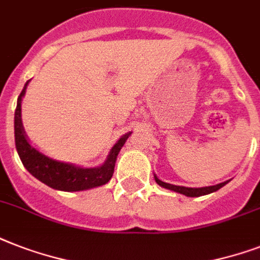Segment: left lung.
Wrapping results in <instances>:
<instances>
[{
    "label": "left lung",
    "instance_id": "left-lung-1",
    "mask_svg": "<svg viewBox=\"0 0 260 260\" xmlns=\"http://www.w3.org/2000/svg\"><path fill=\"white\" fill-rule=\"evenodd\" d=\"M155 182L158 183L159 186H162L165 189L173 190L175 193H181L186 197H201V196H206V194L214 193V191H217L218 189H221L222 186H225L228 182L231 181H225L221 182V183H217V185L213 186H204V187H186V186H178V185H173V183H167V182L160 181L158 177H156V174H154Z\"/></svg>",
    "mask_w": 260,
    "mask_h": 260
}]
</instances>
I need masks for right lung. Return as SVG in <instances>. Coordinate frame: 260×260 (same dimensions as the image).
<instances>
[{
  "instance_id": "add662e5",
  "label": "right lung",
  "mask_w": 260,
  "mask_h": 260,
  "mask_svg": "<svg viewBox=\"0 0 260 260\" xmlns=\"http://www.w3.org/2000/svg\"><path fill=\"white\" fill-rule=\"evenodd\" d=\"M28 83L29 81L25 83V86L18 95L17 106L14 112V143L24 167L35 178H38L39 181H42L52 189L62 190V191H82L108 183L113 175L118 152L132 132L122 135L116 144L110 148L105 162L97 167H83L75 163L60 162L50 158L30 144L22 126L21 101L22 97L25 95Z\"/></svg>"
}]
</instances>
